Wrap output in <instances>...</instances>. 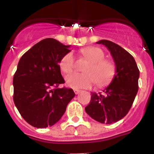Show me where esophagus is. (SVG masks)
I'll list each match as a JSON object with an SVG mask.
<instances>
[{"mask_svg":"<svg viewBox=\"0 0 154 154\" xmlns=\"http://www.w3.org/2000/svg\"><path fill=\"white\" fill-rule=\"evenodd\" d=\"M74 92L76 95H78V94L81 92V90H79V89H74Z\"/></svg>","mask_w":154,"mask_h":154,"instance_id":"34e87169","label":"esophagus"}]
</instances>
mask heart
<instances>
[{"mask_svg":"<svg viewBox=\"0 0 154 154\" xmlns=\"http://www.w3.org/2000/svg\"><path fill=\"white\" fill-rule=\"evenodd\" d=\"M81 55L89 61L85 72H71L65 76L66 84L73 89H86L95 82L102 86L112 79L116 72V65L112 61L104 59L105 53L98 47L85 48L80 50ZM59 66L65 73L70 72L75 66V57L72 52L65 54L59 62Z\"/></svg>","mask_w":154,"mask_h":154,"instance_id":"b5f03b06","label":"heart"}]
</instances>
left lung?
I'll return each mask as SVG.
<instances>
[{
    "label": "left lung",
    "instance_id": "8db88e82",
    "mask_svg": "<svg viewBox=\"0 0 154 154\" xmlns=\"http://www.w3.org/2000/svg\"><path fill=\"white\" fill-rule=\"evenodd\" d=\"M96 43L105 45L110 51L116 74L103 93L91 92V101L85 110L95 120L111 124L123 119L131 108L138 92L140 71L134 58L117 44L108 40Z\"/></svg>",
    "mask_w": 154,
    "mask_h": 154
}]
</instances>
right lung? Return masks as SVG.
Returning <instances> with one entry per match:
<instances>
[{"label": "right lung", "instance_id": "right-lung-1", "mask_svg": "<svg viewBox=\"0 0 154 154\" xmlns=\"http://www.w3.org/2000/svg\"><path fill=\"white\" fill-rule=\"evenodd\" d=\"M54 38H45L24 53L14 75V102L24 120L36 128L51 126L65 113L75 96L72 89L58 88L65 83L58 65L70 52Z\"/></svg>", "mask_w": 154, "mask_h": 154}]
</instances>
